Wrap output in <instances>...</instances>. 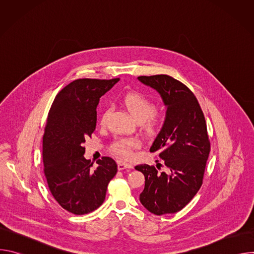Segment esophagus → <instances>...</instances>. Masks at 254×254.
Returning <instances> with one entry per match:
<instances>
[{
	"instance_id": "34e87169",
	"label": "esophagus",
	"mask_w": 254,
	"mask_h": 254,
	"mask_svg": "<svg viewBox=\"0 0 254 254\" xmlns=\"http://www.w3.org/2000/svg\"><path fill=\"white\" fill-rule=\"evenodd\" d=\"M118 168H119L120 171H123V170H126V169L130 170V169H132V166L129 165V164H127V163H125V162H119Z\"/></svg>"
}]
</instances>
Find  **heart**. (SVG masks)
<instances>
[{
    "instance_id": "heart-1",
    "label": "heart",
    "mask_w": 254,
    "mask_h": 254,
    "mask_svg": "<svg viewBox=\"0 0 254 254\" xmlns=\"http://www.w3.org/2000/svg\"><path fill=\"white\" fill-rule=\"evenodd\" d=\"M124 102L129 113L137 122H146L149 120L150 128L156 125V121L152 120L157 112L156 104L140 93H128L125 96ZM110 108H104L102 111L99 123L104 125L106 123L107 117L110 115ZM140 147V141L136 137H120L112 144V151L116 155L129 159L132 156V151Z\"/></svg>"
}]
</instances>
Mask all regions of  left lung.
Returning a JSON list of instances; mask_svg holds the SVG:
<instances>
[{"instance_id": "8db88e82", "label": "left lung", "mask_w": 254, "mask_h": 254, "mask_svg": "<svg viewBox=\"0 0 254 254\" xmlns=\"http://www.w3.org/2000/svg\"><path fill=\"white\" fill-rule=\"evenodd\" d=\"M156 89L167 107L166 120L150 152L159 151L168 173L154 166L138 165L144 176V189L139 195L142 206L155 215L182 210L197 194L203 183L210 153L207 126L194 93L182 82L165 74L138 76Z\"/></svg>"}]
</instances>
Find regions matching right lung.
<instances>
[{
    "label": "right lung",
    "mask_w": 254,
    "mask_h": 254,
    "mask_svg": "<svg viewBox=\"0 0 254 254\" xmlns=\"http://www.w3.org/2000/svg\"><path fill=\"white\" fill-rule=\"evenodd\" d=\"M119 80L76 79L59 91L49 111L43 135L44 174L54 199L72 214L97 209L118 172L110 157H102L93 168L83 156V143L95 129L99 98Z\"/></svg>",
    "instance_id": "right-lung-1"
}]
</instances>
